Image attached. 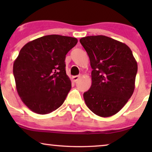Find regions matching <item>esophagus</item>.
Returning a JSON list of instances; mask_svg holds the SVG:
<instances>
[{
    "mask_svg": "<svg viewBox=\"0 0 152 152\" xmlns=\"http://www.w3.org/2000/svg\"><path fill=\"white\" fill-rule=\"evenodd\" d=\"M81 77H82V75H77V76H73L72 77V80L73 81V82H75Z\"/></svg>",
    "mask_w": 152,
    "mask_h": 152,
    "instance_id": "obj_1",
    "label": "esophagus"
}]
</instances>
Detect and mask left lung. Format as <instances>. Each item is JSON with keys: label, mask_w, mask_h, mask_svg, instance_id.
<instances>
[{"label": "left lung", "mask_w": 152, "mask_h": 152, "mask_svg": "<svg viewBox=\"0 0 152 152\" xmlns=\"http://www.w3.org/2000/svg\"><path fill=\"white\" fill-rule=\"evenodd\" d=\"M90 59L92 84L84 93L85 103L100 117L115 115L126 104L135 88L138 65L125 43L97 35L80 40Z\"/></svg>", "instance_id": "1"}]
</instances>
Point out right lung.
I'll list each match as a JSON object with an SVG mask.
<instances>
[{
    "label": "right lung",
    "mask_w": 152,
    "mask_h": 152,
    "mask_svg": "<svg viewBox=\"0 0 152 152\" xmlns=\"http://www.w3.org/2000/svg\"><path fill=\"white\" fill-rule=\"evenodd\" d=\"M77 43L74 37L47 35L26 43L14 62L18 94L31 111L51 113L64 103L71 88L66 55Z\"/></svg>",
    "instance_id": "1"
}]
</instances>
